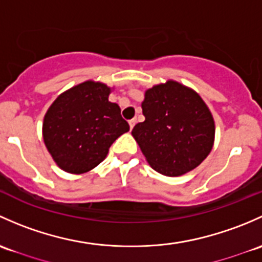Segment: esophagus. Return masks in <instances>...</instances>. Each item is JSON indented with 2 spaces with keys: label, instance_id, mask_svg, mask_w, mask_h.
Returning <instances> with one entry per match:
<instances>
[{
  "label": "esophagus",
  "instance_id": "obj_1",
  "mask_svg": "<svg viewBox=\"0 0 262 262\" xmlns=\"http://www.w3.org/2000/svg\"><path fill=\"white\" fill-rule=\"evenodd\" d=\"M128 125H130V128L132 130V128H134V126L136 125V118H132V120L128 121Z\"/></svg>",
  "mask_w": 262,
  "mask_h": 262
}]
</instances>
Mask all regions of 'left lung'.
I'll list each match as a JSON object with an SVG mask.
<instances>
[{"label": "left lung", "mask_w": 262, "mask_h": 262, "mask_svg": "<svg viewBox=\"0 0 262 262\" xmlns=\"http://www.w3.org/2000/svg\"><path fill=\"white\" fill-rule=\"evenodd\" d=\"M141 107L145 121L135 126L132 136L158 172L179 177L211 152L214 121L193 90L168 80L147 90Z\"/></svg>", "instance_id": "1"}]
</instances>
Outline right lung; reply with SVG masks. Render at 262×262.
Listing matches in <instances>:
<instances>
[{
    "label": "right lung",
    "mask_w": 262,
    "mask_h": 262,
    "mask_svg": "<svg viewBox=\"0 0 262 262\" xmlns=\"http://www.w3.org/2000/svg\"><path fill=\"white\" fill-rule=\"evenodd\" d=\"M110 92L103 83L88 80L60 94L48 110L42 136L59 168L72 174L92 170L130 130L118 104L108 101Z\"/></svg>",
    "instance_id": "obj_1"
}]
</instances>
